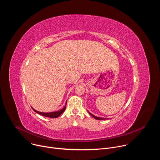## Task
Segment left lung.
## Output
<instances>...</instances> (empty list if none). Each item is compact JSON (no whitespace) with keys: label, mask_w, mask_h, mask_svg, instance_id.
Masks as SVG:
<instances>
[{"label":"left lung","mask_w":160,"mask_h":160,"mask_svg":"<svg viewBox=\"0 0 160 160\" xmlns=\"http://www.w3.org/2000/svg\"><path fill=\"white\" fill-rule=\"evenodd\" d=\"M88 113L90 114V115L92 116L94 118H95V119H96V120H105V119H108V118H101V117H96V116H94V115H93L92 113H90V112H88Z\"/></svg>","instance_id":"left-lung-1"}]
</instances>
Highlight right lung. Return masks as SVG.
I'll use <instances>...</instances> for the list:
<instances>
[{"label": "right lung", "mask_w": 160, "mask_h": 160, "mask_svg": "<svg viewBox=\"0 0 160 160\" xmlns=\"http://www.w3.org/2000/svg\"><path fill=\"white\" fill-rule=\"evenodd\" d=\"M32 109H33V111L36 112H37L38 114H39V115H42L43 117H49V118H58L59 116H60L61 114L64 111L65 109H66V105L64 106L63 108H62L61 109H60L59 111H53V112H40V111H38L35 109H34L33 108Z\"/></svg>", "instance_id": "add662e5"}]
</instances>
